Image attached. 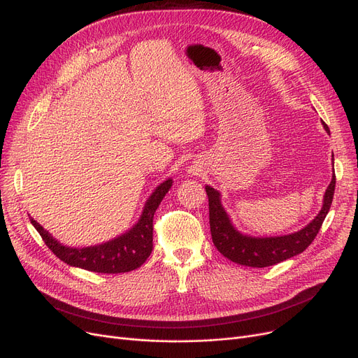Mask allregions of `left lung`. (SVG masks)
Segmentation results:
<instances>
[{
	"instance_id": "8db88e82",
	"label": "left lung",
	"mask_w": 358,
	"mask_h": 358,
	"mask_svg": "<svg viewBox=\"0 0 358 358\" xmlns=\"http://www.w3.org/2000/svg\"><path fill=\"white\" fill-rule=\"evenodd\" d=\"M325 130L329 134V127L322 122ZM334 161V155H332ZM335 190V174L328 185L324 196L321 212L303 229L283 236L255 238L243 235L235 229L228 213L224 212L220 203V193L213 187L206 185V193L209 197V222L210 234L217 251L228 259L247 267H270L277 262L292 258L303 252L317 235L322 223L329 212Z\"/></svg>"
}]
</instances>
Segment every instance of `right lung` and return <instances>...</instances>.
<instances>
[{
    "label": "right lung",
    "instance_id": "right-lung-1",
    "mask_svg": "<svg viewBox=\"0 0 358 358\" xmlns=\"http://www.w3.org/2000/svg\"><path fill=\"white\" fill-rule=\"evenodd\" d=\"M171 178L161 182L155 192L146 200L141 219L135 227L115 239L100 243V245L85 248H71L62 245V243H59L48 231H45L34 219L30 217V222L36 231L41 234L48 248L61 261L66 262V264L94 273H127L139 268L150 255V252H152L154 215L168 190L171 189Z\"/></svg>",
    "mask_w": 358,
    "mask_h": 358
}]
</instances>
